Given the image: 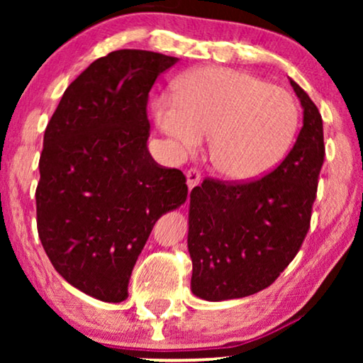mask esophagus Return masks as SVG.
Listing matches in <instances>:
<instances>
[{"label":"esophagus","instance_id":"obj_1","mask_svg":"<svg viewBox=\"0 0 363 363\" xmlns=\"http://www.w3.org/2000/svg\"><path fill=\"white\" fill-rule=\"evenodd\" d=\"M200 182H201V172L198 170V168H190V170L186 172V185H188V188H195L196 185H200Z\"/></svg>","mask_w":363,"mask_h":363}]
</instances>
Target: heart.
Returning <instances> with one entry per match:
<instances>
[{
    "label": "heart",
    "instance_id": "b5f03b06",
    "mask_svg": "<svg viewBox=\"0 0 363 363\" xmlns=\"http://www.w3.org/2000/svg\"><path fill=\"white\" fill-rule=\"evenodd\" d=\"M160 130L180 153L210 137V158L223 177L255 180L271 172L289 150L299 127V108L282 87L255 74L200 67L177 84L175 97L153 101Z\"/></svg>",
    "mask_w": 363,
    "mask_h": 363
}]
</instances>
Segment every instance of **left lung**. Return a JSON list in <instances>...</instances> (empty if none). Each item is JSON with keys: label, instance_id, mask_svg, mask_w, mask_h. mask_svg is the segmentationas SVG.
I'll use <instances>...</instances> for the list:
<instances>
[{"label": "left lung", "instance_id": "obj_1", "mask_svg": "<svg viewBox=\"0 0 363 363\" xmlns=\"http://www.w3.org/2000/svg\"><path fill=\"white\" fill-rule=\"evenodd\" d=\"M304 108L294 147L274 170L250 182L205 178L190 193L191 291L205 301L256 294L299 252L311 228L324 163L319 108L291 81Z\"/></svg>", "mask_w": 363, "mask_h": 363}]
</instances>
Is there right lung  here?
I'll return each mask as SVG.
<instances>
[{
	"label": "right lung",
	"mask_w": 363,
	"mask_h": 363,
	"mask_svg": "<svg viewBox=\"0 0 363 363\" xmlns=\"http://www.w3.org/2000/svg\"><path fill=\"white\" fill-rule=\"evenodd\" d=\"M177 61L138 49L99 57L66 89L44 132L39 240L54 269L99 301L127 299L153 225L186 200L185 175L147 148L148 92Z\"/></svg>",
	"instance_id": "obj_1"
}]
</instances>
